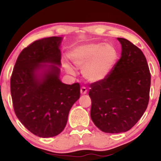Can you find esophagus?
<instances>
[{
    "label": "esophagus",
    "mask_w": 161,
    "mask_h": 161,
    "mask_svg": "<svg viewBox=\"0 0 161 161\" xmlns=\"http://www.w3.org/2000/svg\"><path fill=\"white\" fill-rule=\"evenodd\" d=\"M87 93V89L86 87H81L80 88V94H86Z\"/></svg>",
    "instance_id": "34e87169"
}]
</instances>
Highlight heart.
Instances as JSON below:
<instances>
[{
  "label": "heart",
  "mask_w": 161,
  "mask_h": 161,
  "mask_svg": "<svg viewBox=\"0 0 161 161\" xmlns=\"http://www.w3.org/2000/svg\"><path fill=\"white\" fill-rule=\"evenodd\" d=\"M72 62L82 69V74L88 81L99 82L111 73L118 59V52L111 44L89 43L79 46L69 53ZM64 65L69 73L73 74L72 65L65 61Z\"/></svg>",
  "instance_id": "obj_1"
}]
</instances>
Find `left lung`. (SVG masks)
Segmentation results:
<instances>
[{
  "label": "left lung",
  "mask_w": 161,
  "mask_h": 161,
  "mask_svg": "<svg viewBox=\"0 0 161 161\" xmlns=\"http://www.w3.org/2000/svg\"><path fill=\"white\" fill-rule=\"evenodd\" d=\"M121 58L106 78L92 83L91 118L105 133H124L131 129L146 111L151 75L146 57L133 43L117 38Z\"/></svg>",
  "instance_id": "left-lung-1"
}]
</instances>
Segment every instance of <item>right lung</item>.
<instances>
[{
  "label": "right lung",
  "mask_w": 161,
  "mask_h": 161,
  "mask_svg": "<svg viewBox=\"0 0 161 161\" xmlns=\"http://www.w3.org/2000/svg\"><path fill=\"white\" fill-rule=\"evenodd\" d=\"M62 40L61 36L48 37L24 48L11 77L17 117L39 137H53L61 133L70 109L80 97L78 83L65 84L59 78Z\"/></svg>",
  "instance_id": "add662e5"
}]
</instances>
